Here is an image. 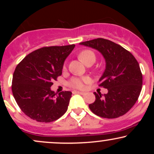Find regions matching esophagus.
<instances>
[{
	"mask_svg": "<svg viewBox=\"0 0 154 154\" xmlns=\"http://www.w3.org/2000/svg\"><path fill=\"white\" fill-rule=\"evenodd\" d=\"M74 93H78V94H80V95H85L86 94L85 93H83V92H80V91H75V92H74Z\"/></svg>",
	"mask_w": 154,
	"mask_h": 154,
	"instance_id": "1",
	"label": "esophagus"
}]
</instances>
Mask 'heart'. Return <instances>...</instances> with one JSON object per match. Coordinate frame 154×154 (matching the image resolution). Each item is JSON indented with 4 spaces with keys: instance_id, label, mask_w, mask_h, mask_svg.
Listing matches in <instances>:
<instances>
[{
    "instance_id": "heart-1",
    "label": "heart",
    "mask_w": 154,
    "mask_h": 154,
    "mask_svg": "<svg viewBox=\"0 0 154 154\" xmlns=\"http://www.w3.org/2000/svg\"><path fill=\"white\" fill-rule=\"evenodd\" d=\"M79 59L85 63L89 61H94L95 60V56L93 51L89 50L83 51L79 54ZM90 79L88 77H73L69 82V85L70 87L75 88V89H84L85 87L86 83L89 82Z\"/></svg>"
}]
</instances>
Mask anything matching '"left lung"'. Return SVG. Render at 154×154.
<instances>
[{"label": "left lung", "instance_id": "obj_1", "mask_svg": "<svg viewBox=\"0 0 154 154\" xmlns=\"http://www.w3.org/2000/svg\"><path fill=\"white\" fill-rule=\"evenodd\" d=\"M79 45L92 48L103 56L106 68L99 79V86L107 94L95 92V100L89 108L95 115L107 119L126 114L135 105L143 85L139 63L131 53L111 40L97 38Z\"/></svg>", "mask_w": 154, "mask_h": 154}]
</instances>
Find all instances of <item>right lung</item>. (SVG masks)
<instances>
[{
	"instance_id": "obj_1",
	"label": "right lung",
	"mask_w": 154,
	"mask_h": 154,
	"mask_svg": "<svg viewBox=\"0 0 154 154\" xmlns=\"http://www.w3.org/2000/svg\"><path fill=\"white\" fill-rule=\"evenodd\" d=\"M75 45L44 47L25 56L17 65L12 79V93L23 112L40 122H51L66 113L72 92L56 96L54 80L62 74L65 60Z\"/></svg>"
}]
</instances>
